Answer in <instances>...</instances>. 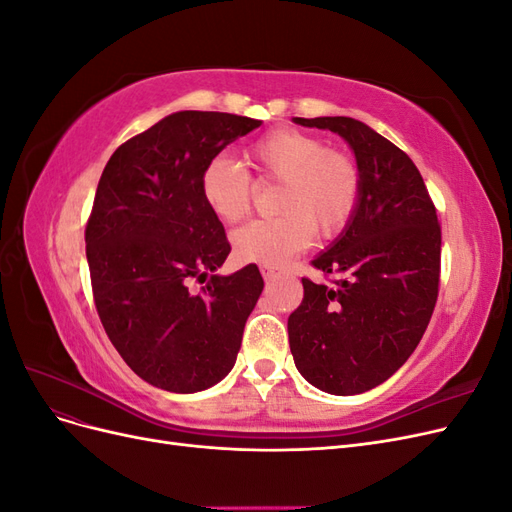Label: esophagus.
I'll return each mask as SVG.
<instances>
[{"label":"esophagus","instance_id":"34e87169","mask_svg":"<svg viewBox=\"0 0 512 512\" xmlns=\"http://www.w3.org/2000/svg\"><path fill=\"white\" fill-rule=\"evenodd\" d=\"M260 273H262V277H265L267 282H271V280H275V277H277V271L273 267H262Z\"/></svg>","mask_w":512,"mask_h":512}]
</instances>
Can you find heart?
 I'll return each mask as SVG.
<instances>
[{
    "label": "heart",
    "instance_id": "obj_1",
    "mask_svg": "<svg viewBox=\"0 0 512 512\" xmlns=\"http://www.w3.org/2000/svg\"><path fill=\"white\" fill-rule=\"evenodd\" d=\"M258 181H280L275 209L280 215L254 220L232 232L241 262L277 267L320 237L342 232L359 205L361 173L344 151L327 149L318 136L292 128L265 134L245 151ZM200 196L224 224L243 220L252 205V179L224 153L200 173Z\"/></svg>",
    "mask_w": 512,
    "mask_h": 512
}]
</instances>
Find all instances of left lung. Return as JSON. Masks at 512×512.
Segmentation results:
<instances>
[{
	"label": "left lung",
	"mask_w": 512,
	"mask_h": 512,
	"mask_svg": "<svg viewBox=\"0 0 512 512\" xmlns=\"http://www.w3.org/2000/svg\"><path fill=\"white\" fill-rule=\"evenodd\" d=\"M350 145L361 173L348 226L312 265L335 286L303 277L288 318L294 365L316 389L359 395L389 380L421 342L438 299V224L425 181L404 151L352 117H294Z\"/></svg>",
	"instance_id": "left-lung-1"
}]
</instances>
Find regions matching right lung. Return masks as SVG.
<instances>
[{
    "mask_svg": "<svg viewBox=\"0 0 512 512\" xmlns=\"http://www.w3.org/2000/svg\"><path fill=\"white\" fill-rule=\"evenodd\" d=\"M262 121L179 111L104 166L85 228L102 327L136 376L170 393L218 384L237 361L260 297L258 267L218 275L230 245L200 196V173ZM192 279L208 280L192 293Z\"/></svg>",
    "mask_w": 512,
    "mask_h": 512,
    "instance_id": "right-lung-1",
    "label": "right lung"
}]
</instances>
